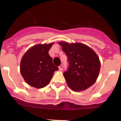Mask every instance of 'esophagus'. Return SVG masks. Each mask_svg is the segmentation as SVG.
I'll return each instance as SVG.
<instances>
[{
  "instance_id": "1",
  "label": "esophagus",
  "mask_w": 121,
  "mask_h": 121,
  "mask_svg": "<svg viewBox=\"0 0 121 121\" xmlns=\"http://www.w3.org/2000/svg\"><path fill=\"white\" fill-rule=\"evenodd\" d=\"M59 70H60V71H62V70H63V66L62 65H60L59 67Z\"/></svg>"
}]
</instances>
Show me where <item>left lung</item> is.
<instances>
[{
    "label": "left lung",
    "instance_id": "8db88e82",
    "mask_svg": "<svg viewBox=\"0 0 121 121\" xmlns=\"http://www.w3.org/2000/svg\"><path fill=\"white\" fill-rule=\"evenodd\" d=\"M68 56L70 64L64 73L67 85L74 91H82L95 84L100 68L98 54L90 47L82 43L59 42Z\"/></svg>",
    "mask_w": 121,
    "mask_h": 121
}]
</instances>
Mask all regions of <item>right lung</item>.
<instances>
[{
    "instance_id": "add662e5",
    "label": "right lung",
    "mask_w": 121,
    "mask_h": 121,
    "mask_svg": "<svg viewBox=\"0 0 121 121\" xmlns=\"http://www.w3.org/2000/svg\"><path fill=\"white\" fill-rule=\"evenodd\" d=\"M54 42L39 43L33 46L22 56L20 71L24 81L36 88H42L49 84L58 67L53 64L48 51Z\"/></svg>"
}]
</instances>
